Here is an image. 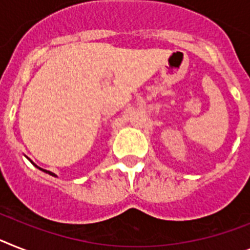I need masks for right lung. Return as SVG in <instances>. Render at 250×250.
Masks as SVG:
<instances>
[{
    "mask_svg": "<svg viewBox=\"0 0 250 250\" xmlns=\"http://www.w3.org/2000/svg\"><path fill=\"white\" fill-rule=\"evenodd\" d=\"M41 170H42V168H41ZM43 171H46V170H43ZM46 172H48V174H51V175H55V174H52V172H49V171H46Z\"/></svg>",
    "mask_w": 250,
    "mask_h": 250,
    "instance_id": "1",
    "label": "right lung"
}]
</instances>
